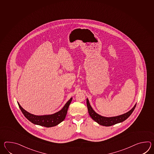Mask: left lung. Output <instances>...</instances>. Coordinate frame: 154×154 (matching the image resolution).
Segmentation results:
<instances>
[{
  "mask_svg": "<svg viewBox=\"0 0 154 154\" xmlns=\"http://www.w3.org/2000/svg\"><path fill=\"white\" fill-rule=\"evenodd\" d=\"M136 105L137 104H135L130 111L122 115L113 117H104L100 116L94 112V110L92 108L89 104L88 99H87V106L90 116L97 123H98L99 125L106 127L112 126L114 124H116L117 123H121L125 120L127 119V118L131 114V113L133 112Z\"/></svg>",
  "mask_w": 154,
  "mask_h": 154,
  "instance_id": "1",
  "label": "left lung"
}]
</instances>
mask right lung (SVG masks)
I'll return each instance as SVG.
<instances>
[{
	"mask_svg": "<svg viewBox=\"0 0 154 154\" xmlns=\"http://www.w3.org/2000/svg\"><path fill=\"white\" fill-rule=\"evenodd\" d=\"M72 98L69 99V101L66 103L63 108L58 112L54 114L41 116H35L27 112L20 106L19 103H17V104L24 116H25L30 122H31V123L38 125L49 128L55 127L62 121H63V120L65 119V117L66 116L69 106L72 101Z\"/></svg>",
	"mask_w": 154,
	"mask_h": 154,
	"instance_id": "1",
	"label": "right lung"
}]
</instances>
